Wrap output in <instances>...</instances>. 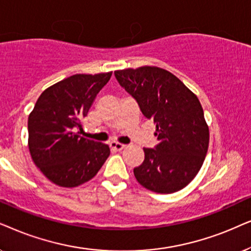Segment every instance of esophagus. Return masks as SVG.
I'll use <instances>...</instances> for the list:
<instances>
[{
  "label": "esophagus",
  "mask_w": 251,
  "mask_h": 251,
  "mask_svg": "<svg viewBox=\"0 0 251 251\" xmlns=\"http://www.w3.org/2000/svg\"><path fill=\"white\" fill-rule=\"evenodd\" d=\"M110 148H111V150H113V151H120V150L125 148V146L118 142H111L110 143Z\"/></svg>",
  "instance_id": "1"
}]
</instances>
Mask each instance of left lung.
Returning a JSON list of instances; mask_svg holds the SVG:
<instances>
[{
	"mask_svg": "<svg viewBox=\"0 0 251 251\" xmlns=\"http://www.w3.org/2000/svg\"><path fill=\"white\" fill-rule=\"evenodd\" d=\"M115 76L142 115L156 124L158 143L143 148L145 160L133 170L136 180L159 194L182 189L198 175L208 152L209 128L199 99L159 68L120 70Z\"/></svg>",
	"mask_w": 251,
	"mask_h": 251,
	"instance_id": "8db88e82",
	"label": "left lung"
}]
</instances>
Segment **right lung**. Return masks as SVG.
<instances>
[{
  "mask_svg": "<svg viewBox=\"0 0 251 251\" xmlns=\"http://www.w3.org/2000/svg\"><path fill=\"white\" fill-rule=\"evenodd\" d=\"M112 72L75 75L47 88L28 117V148L50 181L76 187L94 178L110 155L109 146L79 135L100 91Z\"/></svg>",
  "mask_w": 251,
  "mask_h": 251,
  "instance_id": "add662e5",
  "label": "right lung"
}]
</instances>
